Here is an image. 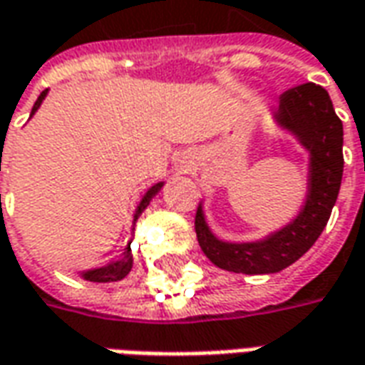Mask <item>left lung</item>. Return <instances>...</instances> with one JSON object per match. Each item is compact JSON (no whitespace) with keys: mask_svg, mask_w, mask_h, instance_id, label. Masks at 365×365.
Instances as JSON below:
<instances>
[{"mask_svg":"<svg viewBox=\"0 0 365 365\" xmlns=\"http://www.w3.org/2000/svg\"><path fill=\"white\" fill-rule=\"evenodd\" d=\"M275 127L285 130L309 152L307 195L299 213L258 240L232 242L215 235L207 222L203 201L195 215V232L201 250L217 268L235 274H277L317 242L336 203L344 156V130L329 91L317 83H303L279 96V107L272 113Z\"/></svg>","mask_w":365,"mask_h":365,"instance_id":"1","label":"left lung"}]
</instances>
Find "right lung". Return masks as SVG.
Wrapping results in <instances>:
<instances>
[{
    "label": "right lung",
    "mask_w": 365,
    "mask_h": 365,
    "mask_svg": "<svg viewBox=\"0 0 365 365\" xmlns=\"http://www.w3.org/2000/svg\"><path fill=\"white\" fill-rule=\"evenodd\" d=\"M46 93H48V90H44L43 93L38 96V99H36L35 105H33V109H31V117H33L36 111H38V107L43 105ZM164 183L166 182H158V183H154V185H150V187L146 190V193L143 195V199L138 201V205H136V209H135V215H133V230H135L136 219L140 217V213H143L146 207L150 205L152 199L158 195L160 190L164 187ZM130 242H133V237H130V240H128L127 246H125V250H123V254H120L117 260H111L109 264L99 266V268H91V269H83V272H78V275H80L82 279H86V282H96V283L119 282V279H123L125 275H128L130 268H133V252H130Z\"/></svg>",
    "instance_id": "1"
}]
</instances>
